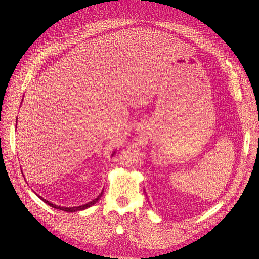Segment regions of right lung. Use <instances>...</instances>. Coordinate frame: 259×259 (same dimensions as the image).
I'll use <instances>...</instances> for the list:
<instances>
[{
	"label": "right lung",
	"mask_w": 259,
	"mask_h": 259,
	"mask_svg": "<svg viewBox=\"0 0 259 259\" xmlns=\"http://www.w3.org/2000/svg\"><path fill=\"white\" fill-rule=\"evenodd\" d=\"M17 128V126H16ZM114 154V153H113ZM112 154V155H113ZM102 195H103V192L100 193V194L97 196V198H96L95 200H93V201H90V202H88L87 204H83V205H80V207H59V205H56V204H52L51 202H49V201H47L46 199H42L41 196H40V199H42L43 201H45L46 203H48L50 205V207H52V208H55V209H59V210H63V211H66V212H75V211H80V210H84V209H87V208H89V207H91V205H94L96 202H98V200L102 198Z\"/></svg>",
	"instance_id": "add662e5"
}]
</instances>
